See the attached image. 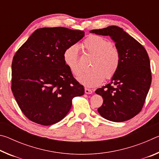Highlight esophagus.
Segmentation results:
<instances>
[{
    "label": "esophagus",
    "instance_id": "obj_1",
    "mask_svg": "<svg viewBox=\"0 0 159 159\" xmlns=\"http://www.w3.org/2000/svg\"><path fill=\"white\" fill-rule=\"evenodd\" d=\"M85 94H92L93 90L90 89H88V88H85Z\"/></svg>",
    "mask_w": 159,
    "mask_h": 159
}]
</instances>
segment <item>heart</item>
I'll return each mask as SVG.
<instances>
[{
    "instance_id": "1",
    "label": "heart",
    "mask_w": 159,
    "mask_h": 159,
    "mask_svg": "<svg viewBox=\"0 0 159 159\" xmlns=\"http://www.w3.org/2000/svg\"><path fill=\"white\" fill-rule=\"evenodd\" d=\"M80 47L87 52L94 55L90 64L91 69L80 72L77 80L80 84L88 88L96 87L104 80L111 79L116 74L120 66V53L113 47L111 41L99 35H91L84 40ZM63 60L71 73L79 72V49L77 45H71L63 53Z\"/></svg>"
}]
</instances>
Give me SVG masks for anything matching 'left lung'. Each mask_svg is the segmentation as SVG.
<instances>
[{
  "mask_svg": "<svg viewBox=\"0 0 159 159\" xmlns=\"http://www.w3.org/2000/svg\"><path fill=\"white\" fill-rule=\"evenodd\" d=\"M90 32L111 37L120 57L119 68L111 82L95 91L103 98L98 111L107 120L125 121L141 111L149 90L152 73L149 56L138 41L117 26Z\"/></svg>",
  "mask_w": 159,
  "mask_h": 159,
  "instance_id": "1",
  "label": "left lung"
}]
</instances>
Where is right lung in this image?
Instances as JSON below:
<instances>
[{
	"mask_svg": "<svg viewBox=\"0 0 159 159\" xmlns=\"http://www.w3.org/2000/svg\"><path fill=\"white\" fill-rule=\"evenodd\" d=\"M85 36L64 27L38 29L17 50L12 63V91L21 111L43 125L66 116L83 86L66 66L63 53Z\"/></svg>",
	"mask_w": 159,
	"mask_h": 159,
	"instance_id": "1",
	"label": "right lung"
}]
</instances>
